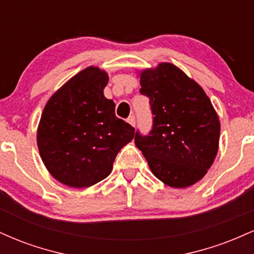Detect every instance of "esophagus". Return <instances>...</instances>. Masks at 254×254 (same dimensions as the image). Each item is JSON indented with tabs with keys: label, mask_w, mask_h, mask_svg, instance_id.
Returning a JSON list of instances; mask_svg holds the SVG:
<instances>
[{
	"label": "esophagus",
	"mask_w": 254,
	"mask_h": 254,
	"mask_svg": "<svg viewBox=\"0 0 254 254\" xmlns=\"http://www.w3.org/2000/svg\"><path fill=\"white\" fill-rule=\"evenodd\" d=\"M127 123H129L130 125H132V127H135V123H136V119H135V116H130L129 118L127 119Z\"/></svg>",
	"instance_id": "obj_1"
}]
</instances>
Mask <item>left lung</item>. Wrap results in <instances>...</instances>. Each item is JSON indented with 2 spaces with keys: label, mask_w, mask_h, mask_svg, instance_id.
<instances>
[{
  "label": "left lung",
  "mask_w": 254,
  "mask_h": 254,
  "mask_svg": "<svg viewBox=\"0 0 254 254\" xmlns=\"http://www.w3.org/2000/svg\"><path fill=\"white\" fill-rule=\"evenodd\" d=\"M139 93L149 98L153 125L135 144L157 179L188 188L205 176L216 157L220 121L197 82L171 63L141 74Z\"/></svg>",
  "instance_id": "1"
}]
</instances>
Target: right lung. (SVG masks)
Instances as JSON below:
<instances>
[{
  "label": "right lung",
  "mask_w": 254,
  "mask_h": 254,
  "mask_svg": "<svg viewBox=\"0 0 254 254\" xmlns=\"http://www.w3.org/2000/svg\"><path fill=\"white\" fill-rule=\"evenodd\" d=\"M109 76L89 66L71 77L46 104L38 127L40 156L58 182L88 188L106 178L135 129L104 97Z\"/></svg>",
  "instance_id": "add662e5"
}]
</instances>
